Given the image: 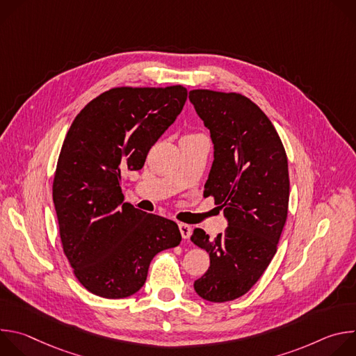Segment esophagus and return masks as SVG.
Instances as JSON below:
<instances>
[{
    "label": "esophagus",
    "instance_id": "esophagus-1",
    "mask_svg": "<svg viewBox=\"0 0 356 356\" xmlns=\"http://www.w3.org/2000/svg\"><path fill=\"white\" fill-rule=\"evenodd\" d=\"M179 229H180V234H181V236H183L184 239H188V238H190V235H191V227H190V225L180 222V224H179Z\"/></svg>",
    "mask_w": 356,
    "mask_h": 356
}]
</instances>
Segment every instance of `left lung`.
Here are the masks:
<instances>
[{"mask_svg":"<svg viewBox=\"0 0 356 356\" xmlns=\"http://www.w3.org/2000/svg\"><path fill=\"white\" fill-rule=\"evenodd\" d=\"M188 98L214 143L204 197H214L228 220L225 232L214 239L200 228L191 235L210 255V268L194 290L224 302L248 293L275 257L287 220V156L273 124L248 97L191 90Z\"/></svg>","mask_w":356,"mask_h":356,"instance_id":"8db88e82","label":"left lung"}]
</instances>
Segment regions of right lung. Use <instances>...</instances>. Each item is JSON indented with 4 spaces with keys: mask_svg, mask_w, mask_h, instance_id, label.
<instances>
[{
    "mask_svg": "<svg viewBox=\"0 0 356 356\" xmlns=\"http://www.w3.org/2000/svg\"><path fill=\"white\" fill-rule=\"evenodd\" d=\"M186 99L183 86L115 87L91 99L65 138L52 187L60 241L74 276L95 296H132L156 253L181 241L175 221L124 202L121 181L143 168Z\"/></svg>",
    "mask_w": 356,
    "mask_h": 356,
    "instance_id": "right-lung-1",
    "label": "right lung"
}]
</instances>
